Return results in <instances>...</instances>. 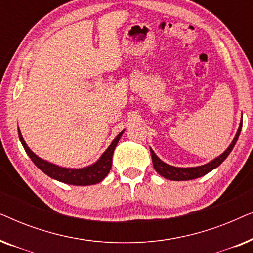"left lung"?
Segmentation results:
<instances>
[{
  "instance_id": "obj_1",
  "label": "left lung",
  "mask_w": 253,
  "mask_h": 253,
  "mask_svg": "<svg viewBox=\"0 0 253 253\" xmlns=\"http://www.w3.org/2000/svg\"><path fill=\"white\" fill-rule=\"evenodd\" d=\"M242 129V121L240 123V127H238V131L235 136L233 143L230 144V146L227 148L226 151L223 152L220 157L214 159L213 161L209 162V164L199 166V167H191V168H178V167H172V166H169L165 164L164 161H161L159 159L153 151L151 150V155H152V162H153V167L155 170H157L161 176H164L165 178L171 179V181H189V179H195L198 177H202V176L206 175L207 172L213 170L214 168H216L217 166H220L222 162L226 160V158L229 155V153L233 150L235 144L238 139V136L241 133Z\"/></svg>"
}]
</instances>
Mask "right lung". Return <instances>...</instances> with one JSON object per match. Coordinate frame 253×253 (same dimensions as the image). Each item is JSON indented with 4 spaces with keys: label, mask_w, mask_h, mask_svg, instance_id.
Wrapping results in <instances>:
<instances>
[{
    "label": "right lung",
    "mask_w": 253,
    "mask_h": 253,
    "mask_svg": "<svg viewBox=\"0 0 253 253\" xmlns=\"http://www.w3.org/2000/svg\"><path fill=\"white\" fill-rule=\"evenodd\" d=\"M122 133L123 131L121 133H119V136L113 140V143L110 144V146L107 148L105 153L101 155V158H100L94 165L88 166V167L82 168V169H68V168L58 167V166H55L53 164H49V162L44 161L39 157H37V155L30 150L25 141H24L22 134H20V131L18 130L20 143H22V145L24 146V150H25L27 155L31 158V160L34 162V165H36L41 171H43L44 174L49 176V177L57 179V181L60 182L67 183V184H71V185L96 184V183L101 182L102 179L108 175L110 168H112L114 150H115L116 145L119 143Z\"/></svg>",
    "instance_id": "add662e5"
}]
</instances>
